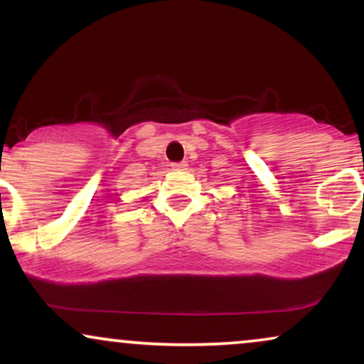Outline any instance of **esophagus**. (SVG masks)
Masks as SVG:
<instances>
[{"instance_id":"1","label":"esophagus","mask_w":364,"mask_h":364,"mask_svg":"<svg viewBox=\"0 0 364 364\" xmlns=\"http://www.w3.org/2000/svg\"><path fill=\"white\" fill-rule=\"evenodd\" d=\"M186 166H188L186 163H174L173 169H174V171H185Z\"/></svg>"}]
</instances>
